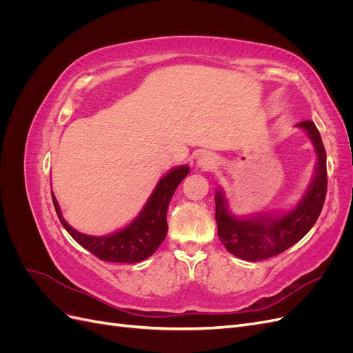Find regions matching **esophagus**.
Returning a JSON list of instances; mask_svg holds the SVG:
<instances>
[{
	"instance_id": "esophagus-1",
	"label": "esophagus",
	"mask_w": 353,
	"mask_h": 353,
	"mask_svg": "<svg viewBox=\"0 0 353 353\" xmlns=\"http://www.w3.org/2000/svg\"><path fill=\"white\" fill-rule=\"evenodd\" d=\"M216 163H218L216 157L213 156V154H210V153L201 154V156L199 157V160H197V165H199L200 168H203V169H213V168L216 166Z\"/></svg>"
}]
</instances>
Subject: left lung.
<instances>
[{"label": "left lung", "instance_id": "8db88e82", "mask_svg": "<svg viewBox=\"0 0 353 353\" xmlns=\"http://www.w3.org/2000/svg\"><path fill=\"white\" fill-rule=\"evenodd\" d=\"M296 126L305 130L311 138L316 150V170L312 184L293 210L283 215L263 213L252 218H236L230 213L222 191L219 190L215 196L219 240L240 259L258 262L292 248L314 227L323 210L327 194V154L321 135L312 121L299 122Z\"/></svg>", "mask_w": 353, "mask_h": 353}]
</instances>
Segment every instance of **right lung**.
Masks as SVG:
<instances>
[{"mask_svg":"<svg viewBox=\"0 0 353 353\" xmlns=\"http://www.w3.org/2000/svg\"><path fill=\"white\" fill-rule=\"evenodd\" d=\"M190 172L188 166H178L159 181L145 206L130 225L105 237H94L73 230L61 215L59 203L52 194V203L61 225L79 243L83 249L91 252L105 262L135 263L152 256L166 237V212L176 187Z\"/></svg>","mask_w":353,"mask_h":353,"instance_id":"obj_1","label":"right lung"}]
</instances>
